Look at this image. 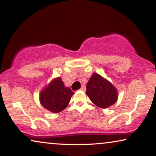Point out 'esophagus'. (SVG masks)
Instances as JSON below:
<instances>
[{"label": "esophagus", "mask_w": 156, "mask_h": 156, "mask_svg": "<svg viewBox=\"0 0 156 156\" xmlns=\"http://www.w3.org/2000/svg\"><path fill=\"white\" fill-rule=\"evenodd\" d=\"M80 89L83 91H86V87H85L84 85H83V86H82V87H81Z\"/></svg>", "instance_id": "obj_1"}]
</instances>
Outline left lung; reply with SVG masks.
I'll return each instance as SVG.
<instances>
[{
  "label": "left lung",
  "mask_w": 156,
  "mask_h": 156,
  "mask_svg": "<svg viewBox=\"0 0 156 156\" xmlns=\"http://www.w3.org/2000/svg\"><path fill=\"white\" fill-rule=\"evenodd\" d=\"M86 94L96 106L101 108L109 107L118 99V91L115 87L97 73H93L89 78Z\"/></svg>",
  "instance_id": "1"
}]
</instances>
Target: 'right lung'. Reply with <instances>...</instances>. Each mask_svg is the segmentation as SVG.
<instances>
[{
	"mask_svg": "<svg viewBox=\"0 0 156 156\" xmlns=\"http://www.w3.org/2000/svg\"><path fill=\"white\" fill-rule=\"evenodd\" d=\"M74 94L69 87L65 86L61 77L59 76L53 79L40 91V101L44 108L57 114L67 107Z\"/></svg>",
	"mask_w": 156,
	"mask_h": 156,
	"instance_id": "add662e5",
	"label": "right lung"
}]
</instances>
